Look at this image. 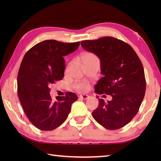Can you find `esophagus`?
I'll return each instance as SVG.
<instances>
[{
    "label": "esophagus",
    "mask_w": 161,
    "mask_h": 161,
    "mask_svg": "<svg viewBox=\"0 0 161 161\" xmlns=\"http://www.w3.org/2000/svg\"><path fill=\"white\" fill-rule=\"evenodd\" d=\"M79 97H80V98L82 99L86 100V99H88L89 97V95H80L79 96Z\"/></svg>",
    "instance_id": "34e87169"
}]
</instances>
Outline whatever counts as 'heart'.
<instances>
[{
  "instance_id": "obj_1",
  "label": "heart",
  "mask_w": 161,
  "mask_h": 161,
  "mask_svg": "<svg viewBox=\"0 0 161 161\" xmlns=\"http://www.w3.org/2000/svg\"><path fill=\"white\" fill-rule=\"evenodd\" d=\"M82 60L83 62L88 61H97L99 62V58L93 53L87 52L85 53L82 56ZM75 89L79 92H86L89 89V85L86 82H79L75 85Z\"/></svg>"
}]
</instances>
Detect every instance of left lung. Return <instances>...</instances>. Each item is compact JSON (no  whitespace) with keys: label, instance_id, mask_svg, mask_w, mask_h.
Returning a JSON list of instances; mask_svg holds the SVG:
<instances>
[{"label":"left lung","instance_id":"obj_1","mask_svg":"<svg viewBox=\"0 0 161 161\" xmlns=\"http://www.w3.org/2000/svg\"><path fill=\"white\" fill-rule=\"evenodd\" d=\"M80 44L100 59L103 76L95 85V92L112 97L108 103L99 99L92 117L108 130L124 127L137 114L145 95L146 79L142 62L129 44L113 37L84 40Z\"/></svg>","mask_w":161,"mask_h":161}]
</instances>
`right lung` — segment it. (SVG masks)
<instances>
[{
	"label": "right lung",
	"instance_id": "right-lung-1",
	"mask_svg": "<svg viewBox=\"0 0 161 161\" xmlns=\"http://www.w3.org/2000/svg\"><path fill=\"white\" fill-rule=\"evenodd\" d=\"M80 42L45 40L37 43L24 56L17 76V94L31 124L43 131H50L64 122L77 95L67 92L53 100L50 85L64 77L63 56L75 52Z\"/></svg>",
	"mask_w": 161,
	"mask_h": 161
}]
</instances>
